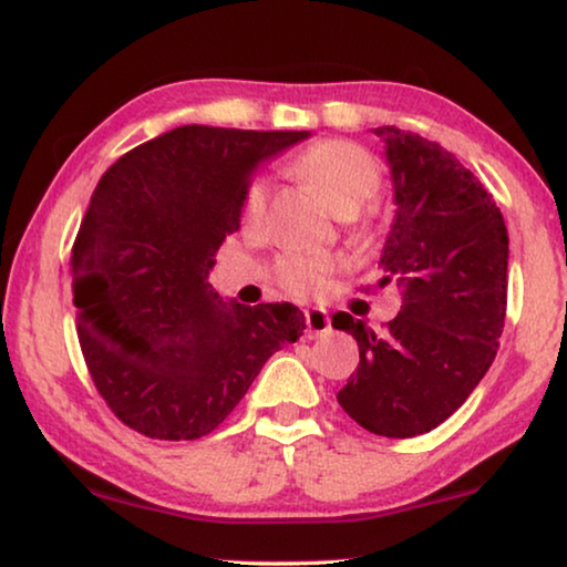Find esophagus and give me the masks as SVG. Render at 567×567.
Segmentation results:
<instances>
[{"label": "esophagus", "instance_id": "34e87169", "mask_svg": "<svg viewBox=\"0 0 567 567\" xmlns=\"http://www.w3.org/2000/svg\"><path fill=\"white\" fill-rule=\"evenodd\" d=\"M307 338H324L330 332V317L324 309H307Z\"/></svg>", "mask_w": 567, "mask_h": 567}]
</instances>
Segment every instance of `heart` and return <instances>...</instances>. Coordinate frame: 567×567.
Here are the masks:
<instances>
[{
    "label": "heart",
    "mask_w": 567,
    "mask_h": 567,
    "mask_svg": "<svg viewBox=\"0 0 567 567\" xmlns=\"http://www.w3.org/2000/svg\"><path fill=\"white\" fill-rule=\"evenodd\" d=\"M289 169L338 214H355L371 204L382 188L379 162L363 146L346 138H324L307 146L291 159ZM266 198L268 183L255 177L245 188L243 208H239L245 227H255L262 219ZM330 268L332 262L328 258H284L276 268V278L286 291L305 297L322 289Z\"/></svg>",
    "instance_id": "heart-1"
}]
</instances>
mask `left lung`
Wrapping results in <instances>:
<instances>
[{
  "instance_id": "8db88e82",
  "label": "left lung",
  "mask_w": 567,
  "mask_h": 567,
  "mask_svg": "<svg viewBox=\"0 0 567 567\" xmlns=\"http://www.w3.org/2000/svg\"><path fill=\"white\" fill-rule=\"evenodd\" d=\"M374 134L386 144L398 206L379 286H398L402 307L382 332L332 315L361 359L338 402L377 436L410 439L462 408L498 353L508 231L491 193L452 152L394 126Z\"/></svg>"
}]
</instances>
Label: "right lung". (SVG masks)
Listing matches in <instances>:
<instances>
[{
    "label": "right lung",
    "mask_w": 567,
    "mask_h": 567,
    "mask_svg": "<svg viewBox=\"0 0 567 567\" xmlns=\"http://www.w3.org/2000/svg\"><path fill=\"white\" fill-rule=\"evenodd\" d=\"M307 136L193 123L100 177L72 247L76 332L92 382L128 429L206 436L301 336L305 315L289 301H224L208 274L239 229L252 169Z\"/></svg>",
    "instance_id": "obj_1"
}]
</instances>
